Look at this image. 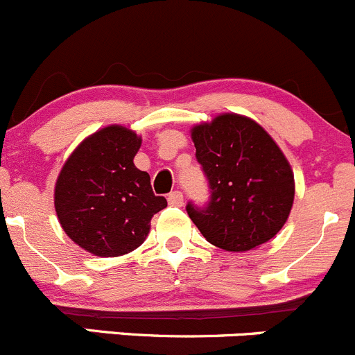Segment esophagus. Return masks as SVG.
<instances>
[{"instance_id":"esophagus-1","label":"esophagus","mask_w":355,"mask_h":355,"mask_svg":"<svg viewBox=\"0 0 355 355\" xmlns=\"http://www.w3.org/2000/svg\"><path fill=\"white\" fill-rule=\"evenodd\" d=\"M167 202H169V205H173V207H182V202H184V198H182V193L181 191L169 193V196H167Z\"/></svg>"}]
</instances>
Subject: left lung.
<instances>
[{"label":"left lung","mask_w":355,"mask_h":355,"mask_svg":"<svg viewBox=\"0 0 355 355\" xmlns=\"http://www.w3.org/2000/svg\"><path fill=\"white\" fill-rule=\"evenodd\" d=\"M191 138L209 200L188 202L186 212L207 241L245 252L276 236L292 210L295 184L271 136L250 119L224 114L193 128Z\"/></svg>","instance_id":"obj_1"}]
</instances>
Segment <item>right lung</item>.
I'll return each mask as SVG.
<instances>
[{"label":"right lung","instance_id":"add662e5","mask_svg":"<svg viewBox=\"0 0 355 355\" xmlns=\"http://www.w3.org/2000/svg\"><path fill=\"white\" fill-rule=\"evenodd\" d=\"M141 139L110 125L84 139L69 157L55 186V209L63 231L89 254L117 257L145 241L150 220L166 209L150 176L135 166Z\"/></svg>","mask_w":355,"mask_h":355}]
</instances>
